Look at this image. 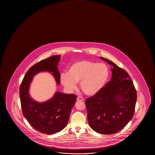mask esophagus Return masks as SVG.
Wrapping results in <instances>:
<instances>
[{"mask_svg": "<svg viewBox=\"0 0 155 155\" xmlns=\"http://www.w3.org/2000/svg\"><path fill=\"white\" fill-rule=\"evenodd\" d=\"M77 100H78V101H83L84 99L82 98V97H81V96H78V97H77Z\"/></svg>", "mask_w": 155, "mask_h": 155, "instance_id": "obj_1", "label": "esophagus"}]
</instances>
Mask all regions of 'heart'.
Returning a JSON list of instances; mask_svg holds the SVG:
<instances>
[{
	"mask_svg": "<svg viewBox=\"0 0 155 155\" xmlns=\"http://www.w3.org/2000/svg\"><path fill=\"white\" fill-rule=\"evenodd\" d=\"M109 69L105 64L82 60L69 66L67 74L60 77L61 83L65 88L75 89L77 82L86 95L94 96L105 85L109 77Z\"/></svg>",
	"mask_w": 155,
	"mask_h": 155,
	"instance_id": "obj_1",
	"label": "heart"
}]
</instances>
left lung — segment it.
Here are the masks:
<instances>
[{
    "label": "left lung",
    "mask_w": 155,
    "mask_h": 155,
    "mask_svg": "<svg viewBox=\"0 0 155 155\" xmlns=\"http://www.w3.org/2000/svg\"><path fill=\"white\" fill-rule=\"evenodd\" d=\"M100 58L112 66V77L100 92L86 100L85 105L91 129L110 135L120 131L131 120L137 93L128 73L111 61Z\"/></svg>",
    "instance_id": "1"
}]
</instances>
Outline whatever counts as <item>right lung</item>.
Masks as SVG:
<instances>
[{
  "label": "right lung",
  "instance_id": "add662e5",
  "mask_svg": "<svg viewBox=\"0 0 155 155\" xmlns=\"http://www.w3.org/2000/svg\"><path fill=\"white\" fill-rule=\"evenodd\" d=\"M61 55L43 60L30 68L20 86L21 106L24 117L30 125L41 133L51 135L61 131L69 121L71 109L77 96L56 91L53 97L44 102H38L29 94L33 78L40 72L51 73L57 85L60 82L58 65Z\"/></svg>",
  "mask_w": 155,
  "mask_h": 155
}]
</instances>
